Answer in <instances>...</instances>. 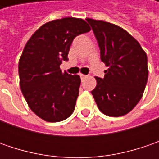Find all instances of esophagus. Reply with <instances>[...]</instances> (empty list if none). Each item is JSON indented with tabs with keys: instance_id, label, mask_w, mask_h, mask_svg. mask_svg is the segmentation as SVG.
I'll list each match as a JSON object with an SVG mask.
<instances>
[{
	"instance_id": "34e87169",
	"label": "esophagus",
	"mask_w": 159,
	"mask_h": 159,
	"mask_svg": "<svg viewBox=\"0 0 159 159\" xmlns=\"http://www.w3.org/2000/svg\"><path fill=\"white\" fill-rule=\"evenodd\" d=\"M87 77H88V75H85V74H80V78H81V79H86V78H87Z\"/></svg>"
}]
</instances>
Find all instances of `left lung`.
I'll use <instances>...</instances> for the list:
<instances>
[{"label":"left lung","instance_id":"8db88e82","mask_svg":"<svg viewBox=\"0 0 159 159\" xmlns=\"http://www.w3.org/2000/svg\"><path fill=\"white\" fill-rule=\"evenodd\" d=\"M101 50L107 70L92 90L98 109L110 117L124 116L143 97L149 70L147 55L125 30L111 23L87 18Z\"/></svg>","mask_w":159,"mask_h":159}]
</instances>
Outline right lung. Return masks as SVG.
I'll list each match as a JSON object with an SVG mask.
<instances>
[{"label":"right lung","mask_w":159,"mask_h":159,"mask_svg":"<svg viewBox=\"0 0 159 159\" xmlns=\"http://www.w3.org/2000/svg\"><path fill=\"white\" fill-rule=\"evenodd\" d=\"M91 30L81 18L64 17L41 25L28 40L19 63V85L29 108L48 122L72 114L80 77L60 70L77 35Z\"/></svg>","instance_id":"1"}]
</instances>
